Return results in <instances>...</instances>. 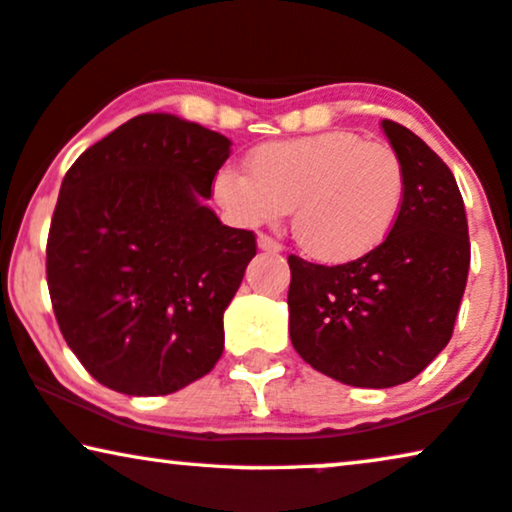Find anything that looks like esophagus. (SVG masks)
I'll return each mask as SVG.
<instances>
[{"mask_svg":"<svg viewBox=\"0 0 512 512\" xmlns=\"http://www.w3.org/2000/svg\"><path fill=\"white\" fill-rule=\"evenodd\" d=\"M257 245H260V248L267 250V252H281L283 250V245L278 243V241H274V238L267 236V234L257 236Z\"/></svg>","mask_w":512,"mask_h":512,"instance_id":"34e87169","label":"esophagus"}]
</instances>
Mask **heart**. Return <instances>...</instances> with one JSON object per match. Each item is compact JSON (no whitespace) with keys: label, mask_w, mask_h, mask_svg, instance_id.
I'll return each mask as SVG.
<instances>
[{"label":"heart","mask_w":512,"mask_h":512,"mask_svg":"<svg viewBox=\"0 0 512 512\" xmlns=\"http://www.w3.org/2000/svg\"><path fill=\"white\" fill-rule=\"evenodd\" d=\"M248 172L219 170L215 196L243 224L276 222L293 208V234L314 260L354 262L390 236L404 205L399 153L349 129L269 141Z\"/></svg>","instance_id":"heart-1"}]
</instances>
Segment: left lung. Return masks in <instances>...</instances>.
<instances>
[{
  "label": "left lung",
  "mask_w": 512,
  "mask_h": 512,
  "mask_svg": "<svg viewBox=\"0 0 512 512\" xmlns=\"http://www.w3.org/2000/svg\"><path fill=\"white\" fill-rule=\"evenodd\" d=\"M383 129L404 165L390 236L354 262L290 255V340L309 366L354 387L409 383L446 347L468 283L470 238L449 167L394 120Z\"/></svg>",
  "instance_id": "1"
}]
</instances>
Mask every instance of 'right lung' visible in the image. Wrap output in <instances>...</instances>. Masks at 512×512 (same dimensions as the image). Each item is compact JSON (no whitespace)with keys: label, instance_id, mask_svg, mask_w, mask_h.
<instances>
[{"label":"right lung","instance_id":"right-lung-1","mask_svg":"<svg viewBox=\"0 0 512 512\" xmlns=\"http://www.w3.org/2000/svg\"><path fill=\"white\" fill-rule=\"evenodd\" d=\"M222 134L137 115L66 172L47 238V286L68 347L101 385L158 397L212 371L224 309L257 252L200 198L229 158Z\"/></svg>","mask_w":512,"mask_h":512}]
</instances>
